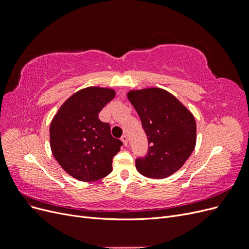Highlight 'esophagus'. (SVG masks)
Listing matches in <instances>:
<instances>
[{
	"mask_svg": "<svg viewBox=\"0 0 249 249\" xmlns=\"http://www.w3.org/2000/svg\"><path fill=\"white\" fill-rule=\"evenodd\" d=\"M122 141H123L124 146H127V136H126V135H124V136L122 137Z\"/></svg>",
	"mask_w": 249,
	"mask_h": 249,
	"instance_id": "obj_1",
	"label": "esophagus"
}]
</instances>
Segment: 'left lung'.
Returning a JSON list of instances; mask_svg holds the SVG:
<instances>
[{
    "mask_svg": "<svg viewBox=\"0 0 249 249\" xmlns=\"http://www.w3.org/2000/svg\"><path fill=\"white\" fill-rule=\"evenodd\" d=\"M127 99L137 111L148 140V152L135 162L140 175L165 178L177 172L196 144V123L190 110L167 90H130Z\"/></svg>",
    "mask_w": 249,
    "mask_h": 249,
    "instance_id": "left-lung-1",
    "label": "left lung"
}]
</instances>
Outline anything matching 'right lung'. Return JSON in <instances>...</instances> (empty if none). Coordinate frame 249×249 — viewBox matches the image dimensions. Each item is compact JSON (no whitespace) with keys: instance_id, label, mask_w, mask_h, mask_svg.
<instances>
[{"instance_id":"obj_1","label":"right lung","mask_w":249,"mask_h":249,"mask_svg":"<svg viewBox=\"0 0 249 249\" xmlns=\"http://www.w3.org/2000/svg\"><path fill=\"white\" fill-rule=\"evenodd\" d=\"M115 94L113 88H83L61 105L51 122L53 156L66 173L82 182L110 175L113 157L123 145L112 137L110 124L99 119V113Z\"/></svg>"}]
</instances>
